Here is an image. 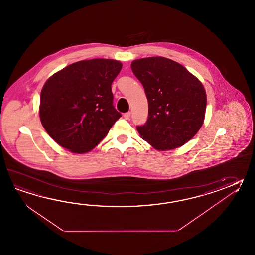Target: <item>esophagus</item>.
Wrapping results in <instances>:
<instances>
[{
  "mask_svg": "<svg viewBox=\"0 0 255 255\" xmlns=\"http://www.w3.org/2000/svg\"><path fill=\"white\" fill-rule=\"evenodd\" d=\"M124 117H125V120L130 119V112H128V113H125V115H124Z\"/></svg>",
  "mask_w": 255,
  "mask_h": 255,
  "instance_id": "esophagus-1",
  "label": "esophagus"
}]
</instances>
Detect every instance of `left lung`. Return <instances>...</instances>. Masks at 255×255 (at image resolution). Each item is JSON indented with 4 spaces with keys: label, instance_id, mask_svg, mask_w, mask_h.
I'll return each instance as SVG.
<instances>
[{
    "label": "left lung",
    "instance_id": "obj_1",
    "mask_svg": "<svg viewBox=\"0 0 255 255\" xmlns=\"http://www.w3.org/2000/svg\"><path fill=\"white\" fill-rule=\"evenodd\" d=\"M130 67L142 83L149 104L146 124L137 126L140 138L157 151L185 144L202 127L207 97L201 81L168 58L137 59Z\"/></svg>",
    "mask_w": 255,
    "mask_h": 255
}]
</instances>
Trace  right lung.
<instances>
[{
	"instance_id": "obj_1",
	"label": "right lung",
	"mask_w": 255,
	"mask_h": 255,
	"mask_svg": "<svg viewBox=\"0 0 255 255\" xmlns=\"http://www.w3.org/2000/svg\"><path fill=\"white\" fill-rule=\"evenodd\" d=\"M123 64L112 59L72 63L52 74L40 96L42 126L68 151H92L122 115L113 105L112 83Z\"/></svg>"
}]
</instances>
